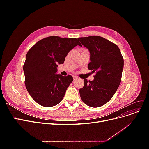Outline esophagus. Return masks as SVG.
I'll return each mask as SVG.
<instances>
[{
  "label": "esophagus",
  "instance_id": "esophagus-1",
  "mask_svg": "<svg viewBox=\"0 0 149 149\" xmlns=\"http://www.w3.org/2000/svg\"><path fill=\"white\" fill-rule=\"evenodd\" d=\"M78 79V77L77 76H73V80L74 81H75V80H76Z\"/></svg>",
  "mask_w": 149,
  "mask_h": 149
}]
</instances>
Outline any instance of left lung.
<instances>
[{
	"label": "left lung",
	"instance_id": "obj_1",
	"mask_svg": "<svg viewBox=\"0 0 149 149\" xmlns=\"http://www.w3.org/2000/svg\"><path fill=\"white\" fill-rule=\"evenodd\" d=\"M88 49V69L96 73L93 81L84 79L79 89L82 101L88 106L97 107L104 105L114 95L121 81L124 59L119 47L100 36L78 38Z\"/></svg>",
	"mask_w": 149,
	"mask_h": 149
}]
</instances>
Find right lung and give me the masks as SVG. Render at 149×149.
<instances>
[{"label": "right lung", "mask_w": 149, "mask_h": 149, "mask_svg": "<svg viewBox=\"0 0 149 149\" xmlns=\"http://www.w3.org/2000/svg\"><path fill=\"white\" fill-rule=\"evenodd\" d=\"M77 45L82 46L77 38L51 36L40 40L29 50L24 65L25 84L40 105L52 107L62 101L73 78L56 74L58 65L63 63L68 53Z\"/></svg>", "instance_id": "1"}]
</instances>
